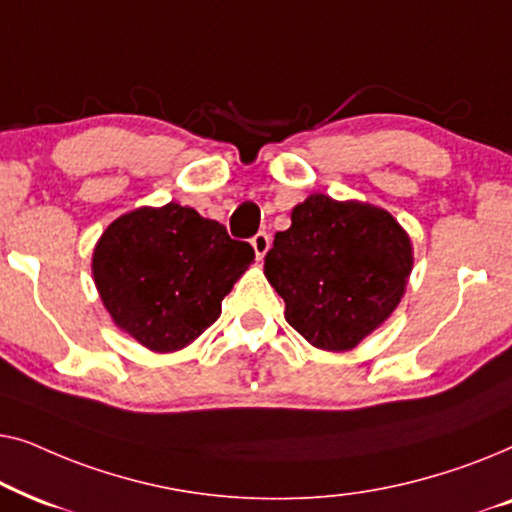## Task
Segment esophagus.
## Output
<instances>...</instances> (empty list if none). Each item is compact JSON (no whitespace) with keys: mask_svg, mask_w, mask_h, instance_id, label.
<instances>
[{"mask_svg":"<svg viewBox=\"0 0 512 512\" xmlns=\"http://www.w3.org/2000/svg\"><path fill=\"white\" fill-rule=\"evenodd\" d=\"M251 247H254L258 258H263L270 249V235L263 233V230H261V233H256L254 237H251Z\"/></svg>","mask_w":512,"mask_h":512,"instance_id":"esophagus-1","label":"esophagus"}]
</instances>
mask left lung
Returning a JSON list of instances; mask_svg holds the SVG:
<instances>
[{"label": "left lung", "instance_id": "8db88e82", "mask_svg": "<svg viewBox=\"0 0 512 512\" xmlns=\"http://www.w3.org/2000/svg\"><path fill=\"white\" fill-rule=\"evenodd\" d=\"M412 270L410 237L384 209L314 193L265 254L286 321L314 347L345 352L396 305Z\"/></svg>", "mask_w": 512, "mask_h": 512}]
</instances>
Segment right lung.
I'll list each match as a JSON object with an SVG mask.
<instances>
[{
	"label": "right lung",
	"instance_id": "obj_1",
	"mask_svg": "<svg viewBox=\"0 0 512 512\" xmlns=\"http://www.w3.org/2000/svg\"><path fill=\"white\" fill-rule=\"evenodd\" d=\"M251 261L249 242L170 202L111 223L95 247L93 275L125 333L153 352H174L219 319L221 300Z\"/></svg>",
	"mask_w": 512,
	"mask_h": 512
}]
</instances>
